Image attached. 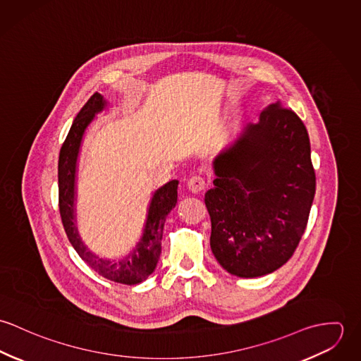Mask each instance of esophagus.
Wrapping results in <instances>:
<instances>
[{
    "mask_svg": "<svg viewBox=\"0 0 361 361\" xmlns=\"http://www.w3.org/2000/svg\"><path fill=\"white\" fill-rule=\"evenodd\" d=\"M206 179L203 176H192L188 182V189L192 192V193H202L206 190Z\"/></svg>",
    "mask_w": 361,
    "mask_h": 361,
    "instance_id": "obj_1",
    "label": "esophagus"
}]
</instances>
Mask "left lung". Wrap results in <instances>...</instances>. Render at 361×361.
Segmentation results:
<instances>
[{
	"instance_id": "obj_1",
	"label": "left lung",
	"mask_w": 361,
	"mask_h": 361,
	"mask_svg": "<svg viewBox=\"0 0 361 361\" xmlns=\"http://www.w3.org/2000/svg\"><path fill=\"white\" fill-rule=\"evenodd\" d=\"M214 188L204 202L209 245L229 274L256 278L293 256L315 193L307 129L281 102L214 161Z\"/></svg>"
}]
</instances>
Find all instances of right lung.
Here are the masks:
<instances>
[{"label": "right lung", "mask_w": 361, "mask_h": 361, "mask_svg": "<svg viewBox=\"0 0 361 361\" xmlns=\"http://www.w3.org/2000/svg\"><path fill=\"white\" fill-rule=\"evenodd\" d=\"M105 106L103 96L94 93L76 115L71 130L61 147L58 159V206L65 233L80 258L104 278L123 285H136L147 279L154 271L161 255L164 222L169 211L176 206L178 180H171L159 188L152 199L143 238L136 249L121 261H109L94 256L80 242L75 225V175L83 133L94 115Z\"/></svg>", "instance_id": "1"}]
</instances>
